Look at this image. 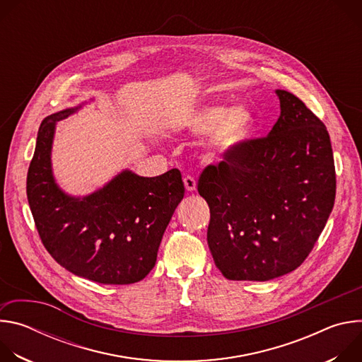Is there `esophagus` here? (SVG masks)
Listing matches in <instances>:
<instances>
[{
	"label": "esophagus",
	"mask_w": 362,
	"mask_h": 362,
	"mask_svg": "<svg viewBox=\"0 0 362 362\" xmlns=\"http://www.w3.org/2000/svg\"><path fill=\"white\" fill-rule=\"evenodd\" d=\"M183 182H185V187H186L187 192H194V190H196L197 183H196V179H194V177H192V176H185Z\"/></svg>",
	"instance_id": "1"
}]
</instances>
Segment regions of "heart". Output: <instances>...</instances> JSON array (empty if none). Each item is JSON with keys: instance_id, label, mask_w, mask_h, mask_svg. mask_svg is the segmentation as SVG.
<instances>
[{"instance_id": "heart-1", "label": "heart", "mask_w": 362, "mask_h": 362, "mask_svg": "<svg viewBox=\"0 0 362 362\" xmlns=\"http://www.w3.org/2000/svg\"><path fill=\"white\" fill-rule=\"evenodd\" d=\"M185 126L194 133L211 132L208 151L211 156H225L240 146L252 133L255 119L245 106L226 110L222 105H206L187 116Z\"/></svg>"}]
</instances>
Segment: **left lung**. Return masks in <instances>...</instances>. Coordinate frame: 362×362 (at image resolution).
<instances>
[{
    "label": "left lung",
    "mask_w": 362,
    "mask_h": 362,
    "mask_svg": "<svg viewBox=\"0 0 362 362\" xmlns=\"http://www.w3.org/2000/svg\"><path fill=\"white\" fill-rule=\"evenodd\" d=\"M281 116L268 136L245 140L204 168L208 245L230 281H269L313 250L335 202V166L324 123L302 100L276 90Z\"/></svg>",
    "instance_id": "left-lung-1"
}]
</instances>
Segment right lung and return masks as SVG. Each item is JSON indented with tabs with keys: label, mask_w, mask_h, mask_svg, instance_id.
Returning a JSON list of instances; mask_svg holds the SVG:
<instances>
[{
	"label": "right lung",
	"mask_w": 362,
	"mask_h": 362,
	"mask_svg": "<svg viewBox=\"0 0 362 362\" xmlns=\"http://www.w3.org/2000/svg\"><path fill=\"white\" fill-rule=\"evenodd\" d=\"M80 109L45 117L27 175V197L44 247L69 272L105 285L141 281L156 264L163 233L185 186L177 169L156 177L123 170L84 196L64 193L51 169L56 123Z\"/></svg>",
	"instance_id": "1"
}]
</instances>
